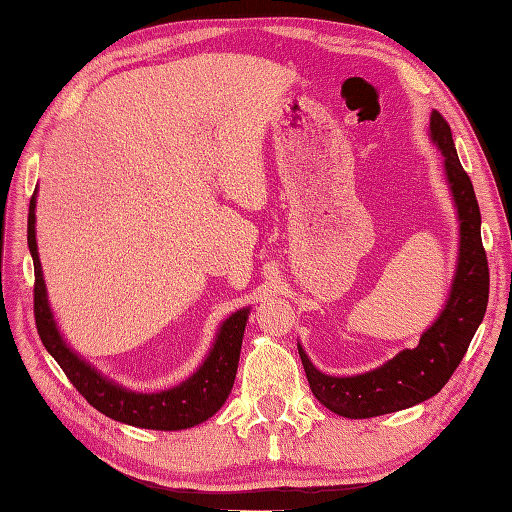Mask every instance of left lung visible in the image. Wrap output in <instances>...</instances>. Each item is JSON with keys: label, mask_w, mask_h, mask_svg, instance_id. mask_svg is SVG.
I'll use <instances>...</instances> for the list:
<instances>
[{"label": "left lung", "mask_w": 512, "mask_h": 512, "mask_svg": "<svg viewBox=\"0 0 512 512\" xmlns=\"http://www.w3.org/2000/svg\"><path fill=\"white\" fill-rule=\"evenodd\" d=\"M429 138L444 156V176L458 211V264L449 297L420 341L400 350L387 363L354 376H330L312 365L301 343L299 356L314 398L343 418L361 420L409 409L429 400L447 385L484 319L488 303V262L482 246V215L471 178L460 165L451 127L433 110Z\"/></svg>", "instance_id": "8db88e82"}]
</instances>
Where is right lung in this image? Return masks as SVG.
I'll use <instances>...</instances> for the list:
<instances>
[{"label": "right lung", "mask_w": 512, "mask_h": 512, "mask_svg": "<svg viewBox=\"0 0 512 512\" xmlns=\"http://www.w3.org/2000/svg\"><path fill=\"white\" fill-rule=\"evenodd\" d=\"M35 209L37 189L35 195H32L28 211V248L32 255V264H35L37 332L50 356L59 363L65 376L70 378V383L79 389V394L94 409H99L103 416L123 424H132V427L138 429H191L195 424L209 420L213 413L220 411L235 383L239 352H242V339L250 308H239L220 323L215 341L202 365L187 380H182L180 385L154 391V394H143V391L118 385L116 380L103 376L99 369L85 361L81 354H76L70 343L65 341L57 321H54V312L48 301L46 279H43L39 262Z\"/></svg>", "instance_id": "right-lung-1"}]
</instances>
